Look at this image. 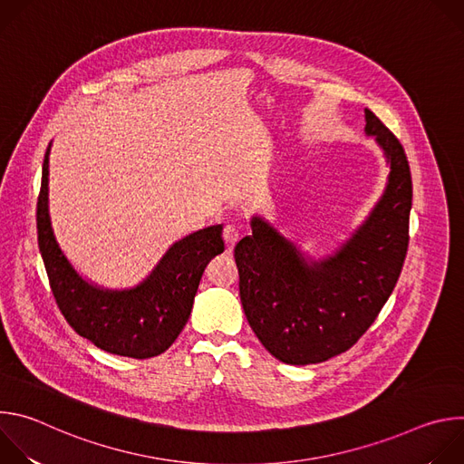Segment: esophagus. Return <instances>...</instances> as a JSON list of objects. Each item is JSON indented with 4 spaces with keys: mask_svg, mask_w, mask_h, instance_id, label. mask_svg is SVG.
I'll return each mask as SVG.
<instances>
[{
    "mask_svg": "<svg viewBox=\"0 0 464 464\" xmlns=\"http://www.w3.org/2000/svg\"><path fill=\"white\" fill-rule=\"evenodd\" d=\"M222 235H224L226 244L231 247V246H235V244L238 242V238H240V229H238V226H235V224H226Z\"/></svg>",
    "mask_w": 464,
    "mask_h": 464,
    "instance_id": "esophagus-1",
    "label": "esophagus"
}]
</instances>
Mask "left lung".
I'll use <instances>...</instances> for the list:
<instances>
[{"mask_svg":"<svg viewBox=\"0 0 464 464\" xmlns=\"http://www.w3.org/2000/svg\"><path fill=\"white\" fill-rule=\"evenodd\" d=\"M365 134L374 136L387 158V185L342 247L323 260L306 258L258 217L251 220L253 233L235 246L247 323L285 363H319L349 351L401 277L413 198L410 163L401 141L367 108Z\"/></svg>","mask_w":464,"mask_h":464,"instance_id":"1","label":"left lung"}]
</instances>
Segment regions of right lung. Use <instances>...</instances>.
<instances>
[{
	"label": "right lung",
	"instance_id": "add662e5",
	"mask_svg": "<svg viewBox=\"0 0 464 464\" xmlns=\"http://www.w3.org/2000/svg\"><path fill=\"white\" fill-rule=\"evenodd\" d=\"M49 150L36 204L38 247L60 312L95 347L136 360L165 353L179 336L209 260L224 251L222 226L196 231L169 247L136 288L104 290L84 281L60 249L49 218Z\"/></svg>",
	"mask_w": 464,
	"mask_h": 464
}]
</instances>
